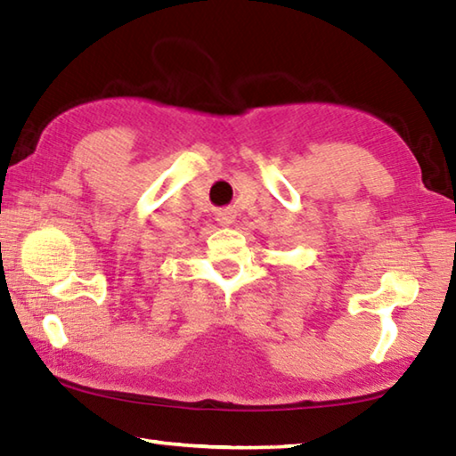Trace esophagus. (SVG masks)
Segmentation results:
<instances>
[{"label":"esophagus","mask_w":456,"mask_h":456,"mask_svg":"<svg viewBox=\"0 0 456 456\" xmlns=\"http://www.w3.org/2000/svg\"><path fill=\"white\" fill-rule=\"evenodd\" d=\"M219 221H221V225H229V223H233V219L229 217V213H223L221 217H219Z\"/></svg>","instance_id":"34e87169"}]
</instances>
